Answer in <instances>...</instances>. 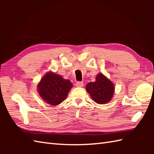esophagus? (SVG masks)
Listing matches in <instances>:
<instances>
[{"instance_id":"1","label":"esophagus","mask_w":154,"mask_h":154,"mask_svg":"<svg viewBox=\"0 0 154 154\" xmlns=\"http://www.w3.org/2000/svg\"><path fill=\"white\" fill-rule=\"evenodd\" d=\"M75 85L77 87H82L84 85V83L83 82H81V81H78V82H77L76 84H75Z\"/></svg>"}]
</instances>
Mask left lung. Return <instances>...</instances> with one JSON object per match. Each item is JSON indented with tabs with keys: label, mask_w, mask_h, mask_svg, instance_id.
<instances>
[{
	"label": "left lung",
	"mask_w": 154,
	"mask_h": 154,
	"mask_svg": "<svg viewBox=\"0 0 154 154\" xmlns=\"http://www.w3.org/2000/svg\"><path fill=\"white\" fill-rule=\"evenodd\" d=\"M86 90L92 99L98 104H106L112 99L114 85L102 73L97 75L96 81L87 85Z\"/></svg>",
	"instance_id": "left-lung-1"
}]
</instances>
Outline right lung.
Returning <instances> with one entry per match:
<instances>
[{
  "label": "right lung",
  "mask_w": 154,
  "mask_h": 154,
  "mask_svg": "<svg viewBox=\"0 0 154 154\" xmlns=\"http://www.w3.org/2000/svg\"><path fill=\"white\" fill-rule=\"evenodd\" d=\"M73 85L61 75L50 71L38 85V91L45 103L55 106L65 100Z\"/></svg>",
  "instance_id": "1"
}]
</instances>
